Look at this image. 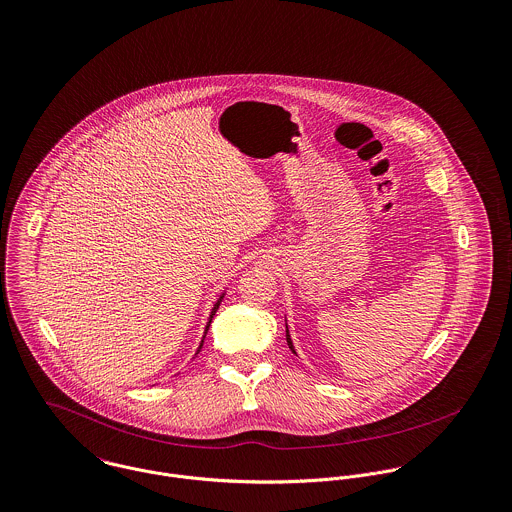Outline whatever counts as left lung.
I'll list each match as a JSON object with an SVG mask.
<instances>
[{
    "label": "left lung",
    "instance_id": "1",
    "mask_svg": "<svg viewBox=\"0 0 512 512\" xmlns=\"http://www.w3.org/2000/svg\"><path fill=\"white\" fill-rule=\"evenodd\" d=\"M287 344H289V348L295 352V346H293V340H291V334H289V328H287ZM297 354V352H295Z\"/></svg>",
    "mask_w": 512,
    "mask_h": 512
}]
</instances>
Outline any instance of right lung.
Masks as SVG:
<instances>
[{
	"mask_svg": "<svg viewBox=\"0 0 512 512\" xmlns=\"http://www.w3.org/2000/svg\"><path fill=\"white\" fill-rule=\"evenodd\" d=\"M221 301H223V295H221V297H219V299H217V303H215V305H213V308H211V314H209V322H207V326H205L204 338H205V334H207V328H209V324H211V318H213V314H215V312H217V308H219V305H221ZM204 338H202V344H200V348H198V352H200V350H202V346H204Z\"/></svg>",
	"mask_w": 512,
	"mask_h": 512,
	"instance_id": "add662e5",
	"label": "right lung"
}]
</instances>
